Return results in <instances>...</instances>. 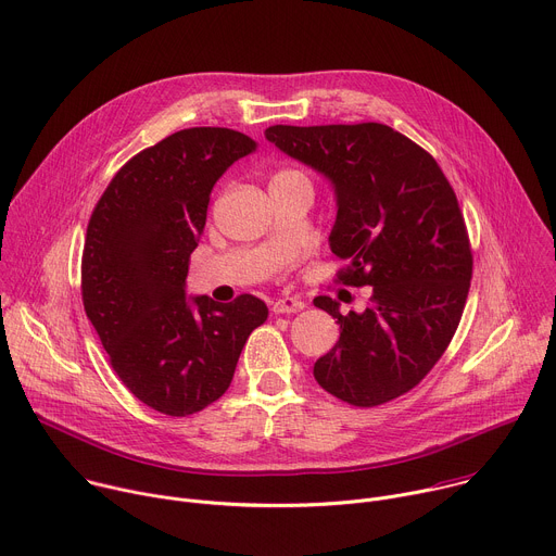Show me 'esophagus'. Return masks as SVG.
Instances as JSON below:
<instances>
[{"label": "esophagus", "mask_w": 556, "mask_h": 556, "mask_svg": "<svg viewBox=\"0 0 556 556\" xmlns=\"http://www.w3.org/2000/svg\"><path fill=\"white\" fill-rule=\"evenodd\" d=\"M305 307V301L299 296H283L273 301V312L275 314H290V312H299Z\"/></svg>", "instance_id": "obj_1"}]
</instances>
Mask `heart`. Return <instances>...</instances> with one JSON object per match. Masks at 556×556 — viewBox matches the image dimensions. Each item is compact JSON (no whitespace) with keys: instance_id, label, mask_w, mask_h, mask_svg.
<instances>
[{"instance_id":"obj_1","label":"heart","mask_w":556,"mask_h":556,"mask_svg":"<svg viewBox=\"0 0 556 556\" xmlns=\"http://www.w3.org/2000/svg\"><path fill=\"white\" fill-rule=\"evenodd\" d=\"M279 180H307L301 172H294V169H283V172H277L270 182H279Z\"/></svg>"}]
</instances>
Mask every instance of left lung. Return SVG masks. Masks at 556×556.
<instances>
[{"mask_svg":"<svg viewBox=\"0 0 556 556\" xmlns=\"http://www.w3.org/2000/svg\"><path fill=\"white\" fill-rule=\"evenodd\" d=\"M266 138L330 182L328 242L348 262L339 281L371 286L363 312L314 299L341 326L314 363L316 382L356 407L399 399L444 354L470 286L468 235L448 180L422 147L380 123L273 125Z\"/></svg>","mask_w":556,"mask_h":556,"instance_id":"left-lung-1","label":"left lung"}]
</instances>
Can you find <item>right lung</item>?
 Wrapping results in <instances>:
<instances>
[{
  "label": "right lung",
  "instance_id": "obj_1",
  "mask_svg": "<svg viewBox=\"0 0 556 556\" xmlns=\"http://www.w3.org/2000/svg\"><path fill=\"white\" fill-rule=\"evenodd\" d=\"M257 142L224 127L176 131L114 176L88 224V319L125 387L167 416L202 412L228 389L268 307L253 294L187 296L189 257L222 174Z\"/></svg>",
  "mask_w": 556,
  "mask_h": 556
}]
</instances>
